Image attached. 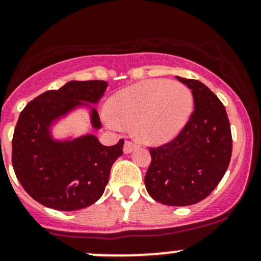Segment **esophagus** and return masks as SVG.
<instances>
[{
    "label": "esophagus",
    "mask_w": 261,
    "mask_h": 261,
    "mask_svg": "<svg viewBox=\"0 0 261 261\" xmlns=\"http://www.w3.org/2000/svg\"><path fill=\"white\" fill-rule=\"evenodd\" d=\"M136 147L138 146H136L134 143H131V141H125V145H123V152H125V154H130V152H133Z\"/></svg>",
    "instance_id": "esophagus-1"
}]
</instances>
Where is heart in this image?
Listing matches in <instances>:
<instances>
[{"label": "heart", "mask_w": 261, "mask_h": 261, "mask_svg": "<svg viewBox=\"0 0 261 261\" xmlns=\"http://www.w3.org/2000/svg\"><path fill=\"white\" fill-rule=\"evenodd\" d=\"M107 126L134 125L136 139L160 145L177 138L193 112V94L179 82L150 80L115 93L107 102Z\"/></svg>", "instance_id": "b5f03b06"}]
</instances>
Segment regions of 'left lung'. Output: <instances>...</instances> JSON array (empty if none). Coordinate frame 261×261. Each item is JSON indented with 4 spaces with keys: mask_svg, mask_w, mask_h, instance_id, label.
<instances>
[{
    "mask_svg": "<svg viewBox=\"0 0 261 261\" xmlns=\"http://www.w3.org/2000/svg\"><path fill=\"white\" fill-rule=\"evenodd\" d=\"M192 89L194 111L170 143L150 147L145 187L152 199L167 206H191L217 187L230 164L231 127L225 106L196 80L177 77Z\"/></svg>",
    "mask_w": 261,
    "mask_h": 261,
    "instance_id": "left-lung-1",
    "label": "left lung"
}]
</instances>
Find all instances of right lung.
<instances>
[{
    "mask_svg": "<svg viewBox=\"0 0 261 261\" xmlns=\"http://www.w3.org/2000/svg\"><path fill=\"white\" fill-rule=\"evenodd\" d=\"M107 89L105 81H70L26 105L12 139V165L18 181L36 202L57 211H77L98 201L123 140L105 146L93 134L58 139L53 128L86 109L93 130L101 121L93 105Z\"/></svg>",
    "mask_w": 261,
    "mask_h": 261,
    "instance_id": "right-lung-1",
    "label": "right lung"
}]
</instances>
